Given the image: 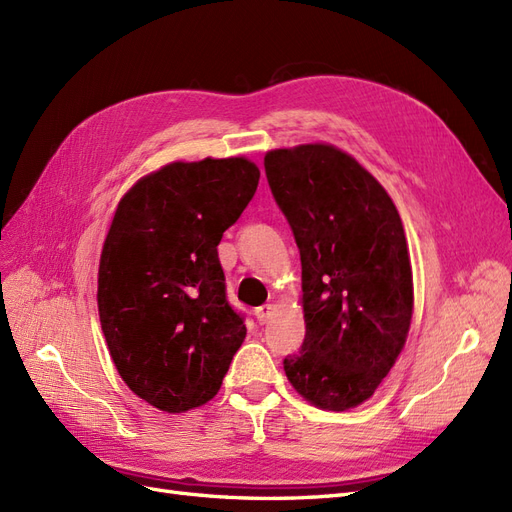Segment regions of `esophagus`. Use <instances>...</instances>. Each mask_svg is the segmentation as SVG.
I'll return each mask as SVG.
<instances>
[{
  "label": "esophagus",
  "instance_id": "1",
  "mask_svg": "<svg viewBox=\"0 0 512 512\" xmlns=\"http://www.w3.org/2000/svg\"><path fill=\"white\" fill-rule=\"evenodd\" d=\"M254 314H256L260 324H265V322H269V318L273 314V305H260V307L254 309Z\"/></svg>",
  "mask_w": 512,
  "mask_h": 512
}]
</instances>
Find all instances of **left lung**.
Here are the masks:
<instances>
[{
    "mask_svg": "<svg viewBox=\"0 0 512 512\" xmlns=\"http://www.w3.org/2000/svg\"><path fill=\"white\" fill-rule=\"evenodd\" d=\"M265 170L301 254L305 339L284 371L309 404L354 408L374 395L410 331L404 224L376 177L333 145L273 149Z\"/></svg>",
    "mask_w": 512,
    "mask_h": 512,
    "instance_id": "8db88e82",
    "label": "left lung"
}]
</instances>
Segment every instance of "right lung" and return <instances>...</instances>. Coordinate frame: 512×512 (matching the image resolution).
<instances>
[{"instance_id":"right-lung-1","label":"right lung","mask_w":512,"mask_h":512,"mask_svg":"<svg viewBox=\"0 0 512 512\" xmlns=\"http://www.w3.org/2000/svg\"><path fill=\"white\" fill-rule=\"evenodd\" d=\"M258 179L245 158L173 162L119 200L100 256V324L123 382L164 412L218 395L243 344L218 245Z\"/></svg>"}]
</instances>
